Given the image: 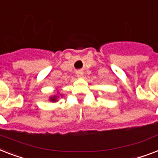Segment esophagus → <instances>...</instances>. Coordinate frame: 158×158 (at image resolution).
<instances>
[{
	"label": "esophagus",
	"mask_w": 158,
	"mask_h": 158,
	"mask_svg": "<svg viewBox=\"0 0 158 158\" xmlns=\"http://www.w3.org/2000/svg\"><path fill=\"white\" fill-rule=\"evenodd\" d=\"M77 77L82 78L83 77V73H81V72H77Z\"/></svg>",
	"instance_id": "34e87169"
}]
</instances>
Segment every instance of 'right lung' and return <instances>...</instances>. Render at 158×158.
<instances>
[{"label": "right lung", "instance_id": "1", "mask_svg": "<svg viewBox=\"0 0 158 158\" xmlns=\"http://www.w3.org/2000/svg\"><path fill=\"white\" fill-rule=\"evenodd\" d=\"M59 98V96H57V95H54V96H51L50 98V101L51 102H56L57 101V99Z\"/></svg>", "mask_w": 158, "mask_h": 158}]
</instances>
